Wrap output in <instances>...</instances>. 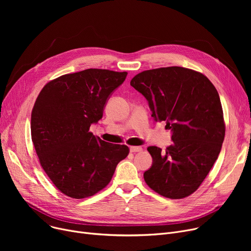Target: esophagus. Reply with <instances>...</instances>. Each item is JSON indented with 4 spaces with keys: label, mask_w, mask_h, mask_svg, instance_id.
Segmentation results:
<instances>
[{
    "label": "esophagus",
    "mask_w": 251,
    "mask_h": 251,
    "mask_svg": "<svg viewBox=\"0 0 251 251\" xmlns=\"http://www.w3.org/2000/svg\"><path fill=\"white\" fill-rule=\"evenodd\" d=\"M141 151H142V148H140V147H130L131 152H139Z\"/></svg>",
    "instance_id": "obj_1"
}]
</instances>
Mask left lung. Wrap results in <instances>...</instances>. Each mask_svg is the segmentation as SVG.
<instances>
[{
  "mask_svg": "<svg viewBox=\"0 0 251 251\" xmlns=\"http://www.w3.org/2000/svg\"><path fill=\"white\" fill-rule=\"evenodd\" d=\"M130 85L147 99L155 122H166L173 144L148 148L151 167L143 174L159 194L179 200L192 194L217 161L225 137L223 109L214 84L183 67L143 71Z\"/></svg>",
  "mask_w": 251,
  "mask_h": 251,
  "instance_id": "8db88e82",
  "label": "left lung"
}]
</instances>
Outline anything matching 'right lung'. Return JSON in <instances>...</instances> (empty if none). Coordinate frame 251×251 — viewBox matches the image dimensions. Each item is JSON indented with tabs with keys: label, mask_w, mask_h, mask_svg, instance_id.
I'll return each mask as SVG.
<instances>
[{
	"label": "right lung",
	"mask_w": 251,
	"mask_h": 251,
	"mask_svg": "<svg viewBox=\"0 0 251 251\" xmlns=\"http://www.w3.org/2000/svg\"><path fill=\"white\" fill-rule=\"evenodd\" d=\"M126 76L86 69L60 76L39 92L31 113V138L45 172L65 195L80 200L96 194L128 155V147L89 132Z\"/></svg>",
	"instance_id": "obj_1"
}]
</instances>
